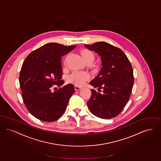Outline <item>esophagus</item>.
Instances as JSON below:
<instances>
[{"mask_svg":"<svg viewBox=\"0 0 161 161\" xmlns=\"http://www.w3.org/2000/svg\"><path fill=\"white\" fill-rule=\"evenodd\" d=\"M75 90H76V91H79V90L82 89V87H81V86H77V85H75Z\"/></svg>","mask_w":161,"mask_h":161,"instance_id":"34e87169","label":"esophagus"}]
</instances>
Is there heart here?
<instances>
[{
  "label": "heart",
  "instance_id": "b5f03b06",
  "mask_svg": "<svg viewBox=\"0 0 161 161\" xmlns=\"http://www.w3.org/2000/svg\"><path fill=\"white\" fill-rule=\"evenodd\" d=\"M81 55L82 56L84 61L91 59L94 61V55L91 50L88 49H84L81 52ZM69 55L66 57V60L68 58ZM66 60L65 64L66 63ZM90 79V75L87 72L82 71H75L67 77V81L69 83L75 84L77 86L83 85L85 83Z\"/></svg>",
  "mask_w": 161,
  "mask_h": 161
}]
</instances>
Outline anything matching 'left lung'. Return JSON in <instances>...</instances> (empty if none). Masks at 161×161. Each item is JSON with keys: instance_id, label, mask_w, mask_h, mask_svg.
<instances>
[{"instance_id": "8db88e82", "label": "left lung", "mask_w": 161, "mask_h": 161, "mask_svg": "<svg viewBox=\"0 0 161 161\" xmlns=\"http://www.w3.org/2000/svg\"><path fill=\"white\" fill-rule=\"evenodd\" d=\"M101 57L102 67L90 84L92 89L88 107L95 116L109 119L118 115L130 97L132 87L133 69L125 53L108 42H97L85 45Z\"/></svg>"}]
</instances>
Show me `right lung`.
Returning a JSON list of instances; mask_svg holds the SVG:
<instances>
[{"instance_id":"1","label":"right lung","mask_w":161,"mask_h":161,"mask_svg":"<svg viewBox=\"0 0 161 161\" xmlns=\"http://www.w3.org/2000/svg\"><path fill=\"white\" fill-rule=\"evenodd\" d=\"M76 46H66L50 42L32 52L23 63L19 76L22 98L29 112L43 121L52 122L59 119L66 109L75 90L70 84L59 87L62 79L61 57Z\"/></svg>"}]
</instances>
